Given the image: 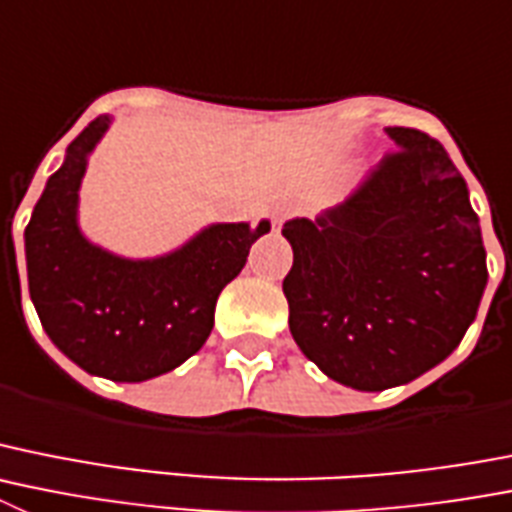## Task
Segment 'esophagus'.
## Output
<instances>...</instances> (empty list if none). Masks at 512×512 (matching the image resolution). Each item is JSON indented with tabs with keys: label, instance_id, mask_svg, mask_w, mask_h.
<instances>
[{
	"label": "esophagus",
	"instance_id": "1",
	"mask_svg": "<svg viewBox=\"0 0 512 512\" xmlns=\"http://www.w3.org/2000/svg\"><path fill=\"white\" fill-rule=\"evenodd\" d=\"M289 215V208H276V213H274V223H281V220L287 218Z\"/></svg>",
	"mask_w": 512,
	"mask_h": 512
}]
</instances>
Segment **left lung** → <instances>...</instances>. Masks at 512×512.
<instances>
[{
    "label": "left lung",
    "mask_w": 512,
    "mask_h": 512,
    "mask_svg": "<svg viewBox=\"0 0 512 512\" xmlns=\"http://www.w3.org/2000/svg\"><path fill=\"white\" fill-rule=\"evenodd\" d=\"M386 134L396 152L345 203L281 228L294 342L358 391L403 386L452 355L487 284L480 218L447 149L419 129Z\"/></svg>",
    "instance_id": "left-lung-1"
}]
</instances>
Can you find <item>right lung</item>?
Wrapping results in <instances>:
<instances>
[{
	"mask_svg": "<svg viewBox=\"0 0 512 512\" xmlns=\"http://www.w3.org/2000/svg\"><path fill=\"white\" fill-rule=\"evenodd\" d=\"M111 116H98L68 144L65 162L25 228L30 297L55 348L86 373L139 383L198 353L213 330L215 302L246 266L269 220L213 223L157 259H124L88 241L78 190L88 154Z\"/></svg>",
	"mask_w": 512,
	"mask_h": 512,
	"instance_id": "right-lung-1",
	"label": "right lung"
}]
</instances>
